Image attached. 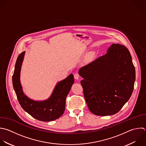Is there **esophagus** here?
Returning a JSON list of instances; mask_svg holds the SVG:
<instances>
[{
	"label": "esophagus",
	"mask_w": 146,
	"mask_h": 146,
	"mask_svg": "<svg viewBox=\"0 0 146 146\" xmlns=\"http://www.w3.org/2000/svg\"><path fill=\"white\" fill-rule=\"evenodd\" d=\"M79 76H80V75H79V74L78 73H75L74 74V78H75V79H79Z\"/></svg>",
	"instance_id": "1"
}]
</instances>
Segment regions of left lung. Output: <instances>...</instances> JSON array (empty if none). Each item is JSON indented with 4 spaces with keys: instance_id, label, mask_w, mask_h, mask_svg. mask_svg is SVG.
Segmentation results:
<instances>
[{
    "instance_id": "8db88e82",
    "label": "left lung",
    "mask_w": 146,
    "mask_h": 146,
    "mask_svg": "<svg viewBox=\"0 0 146 146\" xmlns=\"http://www.w3.org/2000/svg\"><path fill=\"white\" fill-rule=\"evenodd\" d=\"M80 83L90 111L96 115L118 112L130 98L134 87L135 69L129 50L112 44L107 52L79 71Z\"/></svg>"
}]
</instances>
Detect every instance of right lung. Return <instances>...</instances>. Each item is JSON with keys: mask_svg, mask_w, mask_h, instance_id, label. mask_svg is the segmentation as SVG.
Here are the masks:
<instances>
[{"mask_svg": "<svg viewBox=\"0 0 146 146\" xmlns=\"http://www.w3.org/2000/svg\"><path fill=\"white\" fill-rule=\"evenodd\" d=\"M25 51L18 56L13 75V84L18 100L23 109L36 119L50 121L60 117L64 112L66 99L74 82L73 74L58 83L51 96L43 102L34 101L23 92L20 82V72Z\"/></svg>", "mask_w": 146, "mask_h": 146, "instance_id": "add662e5", "label": "right lung"}]
</instances>
